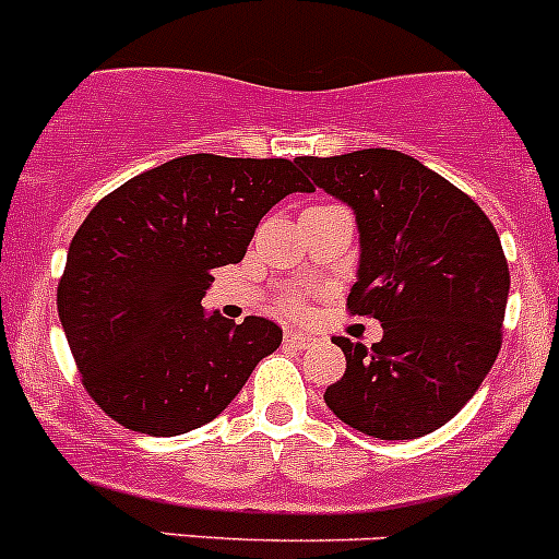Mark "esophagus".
Masks as SVG:
<instances>
[{
	"instance_id": "esophagus-1",
	"label": "esophagus",
	"mask_w": 559,
	"mask_h": 559,
	"mask_svg": "<svg viewBox=\"0 0 559 559\" xmlns=\"http://www.w3.org/2000/svg\"><path fill=\"white\" fill-rule=\"evenodd\" d=\"M285 343L294 345V348H312V345H318V337L316 334H307V332H296V329H288L285 332Z\"/></svg>"
}]
</instances>
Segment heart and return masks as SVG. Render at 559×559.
Instances as JSON below:
<instances>
[{
  "label": "heart",
  "mask_w": 559,
  "mask_h": 559,
  "mask_svg": "<svg viewBox=\"0 0 559 559\" xmlns=\"http://www.w3.org/2000/svg\"><path fill=\"white\" fill-rule=\"evenodd\" d=\"M280 310H283V316L301 318L307 312V307H305V301H301V296H288V299H283Z\"/></svg>",
  "instance_id": "heart-1"
}]
</instances>
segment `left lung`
Listing matches in <instances>:
<instances>
[{"instance_id": "8db88e82", "label": "left lung", "mask_w": 559, "mask_h": 559, "mask_svg": "<svg viewBox=\"0 0 559 559\" xmlns=\"http://www.w3.org/2000/svg\"><path fill=\"white\" fill-rule=\"evenodd\" d=\"M356 214L362 260L350 316L381 321L373 348L334 337L343 379L326 406L376 439H417L466 406L502 348L510 271L491 219L469 194L386 147L299 156Z\"/></svg>"}]
</instances>
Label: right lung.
Masks as SVG:
<instances>
[{"mask_svg":"<svg viewBox=\"0 0 559 559\" xmlns=\"http://www.w3.org/2000/svg\"><path fill=\"white\" fill-rule=\"evenodd\" d=\"M312 191L288 158L194 153L126 180L73 236L57 310L87 395L115 423L178 436L241 392L283 329L205 316L211 271L241 263L283 197Z\"/></svg>","mask_w":559,"mask_h":559,"instance_id":"add662e5","label":"right lung"}]
</instances>
